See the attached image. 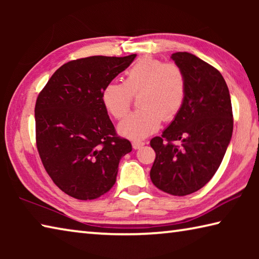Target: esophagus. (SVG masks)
<instances>
[{
  "label": "esophagus",
  "mask_w": 259,
  "mask_h": 259,
  "mask_svg": "<svg viewBox=\"0 0 259 259\" xmlns=\"http://www.w3.org/2000/svg\"><path fill=\"white\" fill-rule=\"evenodd\" d=\"M145 145V143L142 142V140H134L133 142V148L134 150H138V148H140L142 146Z\"/></svg>",
  "instance_id": "34e87169"
}]
</instances>
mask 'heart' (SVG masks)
I'll return each instance as SVG.
<instances>
[{"mask_svg": "<svg viewBox=\"0 0 259 259\" xmlns=\"http://www.w3.org/2000/svg\"><path fill=\"white\" fill-rule=\"evenodd\" d=\"M139 108L117 126L128 138H144L159 129L161 120L174 119L186 97V77L176 64H164L151 57L139 59L124 73L123 83L109 82L103 90V103L114 119L129 112L133 96Z\"/></svg>", "mask_w": 259, "mask_h": 259, "instance_id": "b5f03b06", "label": "heart"}]
</instances>
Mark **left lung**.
I'll list each match as a JSON object with an SVG mask.
<instances>
[{"mask_svg": "<svg viewBox=\"0 0 259 259\" xmlns=\"http://www.w3.org/2000/svg\"><path fill=\"white\" fill-rule=\"evenodd\" d=\"M171 59L185 74L186 97L161 137L151 140L156 157L150 175L159 190L184 196L216 174L232 138L233 113L219 71L188 52H176Z\"/></svg>", "mask_w": 259, "mask_h": 259, "instance_id": "8db88e82", "label": "left lung"}]
</instances>
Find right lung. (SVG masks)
Returning a JSON list of instances; mask_svg holds the SVG:
<instances>
[{
	"label": "right lung",
	"instance_id": "add662e5",
	"mask_svg": "<svg viewBox=\"0 0 259 259\" xmlns=\"http://www.w3.org/2000/svg\"><path fill=\"white\" fill-rule=\"evenodd\" d=\"M136 58L93 56L68 61L50 77L35 105L36 146L61 191L94 200L116 182L128 139L116 135L103 103L104 88Z\"/></svg>",
	"mask_w": 259,
	"mask_h": 259
}]
</instances>
